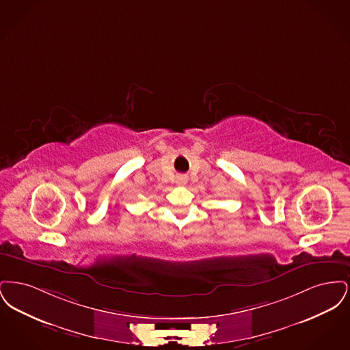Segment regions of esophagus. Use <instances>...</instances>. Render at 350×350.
Segmentation results:
<instances>
[{"label":"esophagus","instance_id":"obj_1","mask_svg":"<svg viewBox=\"0 0 350 350\" xmlns=\"http://www.w3.org/2000/svg\"><path fill=\"white\" fill-rule=\"evenodd\" d=\"M177 183H180V185H185V183H187V177H186V176L178 177V178H177Z\"/></svg>","mask_w":350,"mask_h":350}]
</instances>
